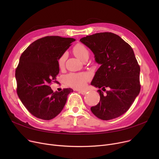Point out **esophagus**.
<instances>
[{
    "label": "esophagus",
    "mask_w": 159,
    "mask_h": 159,
    "mask_svg": "<svg viewBox=\"0 0 159 159\" xmlns=\"http://www.w3.org/2000/svg\"><path fill=\"white\" fill-rule=\"evenodd\" d=\"M79 93H81L82 95H85L87 93V91L86 90H79Z\"/></svg>",
    "instance_id": "34e87169"
}]
</instances>
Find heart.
I'll list each match as a JSON object with an SVG mask.
<instances>
[{"label": "heart", "mask_w": 159, "mask_h": 159, "mask_svg": "<svg viewBox=\"0 0 159 159\" xmlns=\"http://www.w3.org/2000/svg\"><path fill=\"white\" fill-rule=\"evenodd\" d=\"M73 52L75 55L83 61L86 58H88L89 54L88 48L82 44H77L75 45L73 48ZM65 60L66 55L64 54L58 60V66L61 68L64 67ZM89 80L90 76L86 73H70L65 77V82L67 84L77 89L84 88Z\"/></svg>", "instance_id": "b5f03b06"}]
</instances>
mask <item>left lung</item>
Segmentation results:
<instances>
[{"label":"left lung","mask_w":159,"mask_h":159,"mask_svg":"<svg viewBox=\"0 0 159 159\" xmlns=\"http://www.w3.org/2000/svg\"><path fill=\"white\" fill-rule=\"evenodd\" d=\"M95 55L101 64L91 84L102 88L97 91L100 101L91 107L98 119L108 120L126 113L140 90V66L132 48L111 32L98 33L80 39ZM108 87L110 89L106 91Z\"/></svg>","instance_id":"left-lung-1"}]
</instances>
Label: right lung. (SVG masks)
Segmentation results:
<instances>
[{
    "label": "right lung",
    "mask_w": 159,
    "mask_h": 159,
    "mask_svg": "<svg viewBox=\"0 0 159 159\" xmlns=\"http://www.w3.org/2000/svg\"><path fill=\"white\" fill-rule=\"evenodd\" d=\"M73 38L47 36L31 43L22 53L15 70L16 92L28 111L46 120L55 118L62 110L71 88L61 92L50 87L59 73L58 60Z\"/></svg>",
    "instance_id": "right-lung-1"
}]
</instances>
